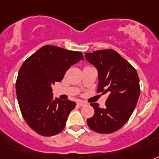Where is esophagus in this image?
Returning <instances> with one entry per match:
<instances>
[{
    "instance_id": "34e87169",
    "label": "esophagus",
    "mask_w": 159,
    "mask_h": 159,
    "mask_svg": "<svg viewBox=\"0 0 159 159\" xmlns=\"http://www.w3.org/2000/svg\"><path fill=\"white\" fill-rule=\"evenodd\" d=\"M86 104V102H83V101H78V102H77V105L80 107H83V106H85Z\"/></svg>"
}]
</instances>
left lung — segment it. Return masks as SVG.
<instances>
[{
	"label": "left lung",
	"instance_id": "8db88e82",
	"mask_svg": "<svg viewBox=\"0 0 159 159\" xmlns=\"http://www.w3.org/2000/svg\"><path fill=\"white\" fill-rule=\"evenodd\" d=\"M86 61L98 70L97 92L108 93L104 108L90 103L94 114L87 120L90 129L111 133L122 128L135 109L140 95L139 77L136 69L112 49L86 53Z\"/></svg>",
	"mask_w": 159,
	"mask_h": 159
}]
</instances>
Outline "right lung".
I'll return each mask as SVG.
<instances>
[{"label": "right lung", "mask_w": 159, "mask_h": 159, "mask_svg": "<svg viewBox=\"0 0 159 159\" xmlns=\"http://www.w3.org/2000/svg\"><path fill=\"white\" fill-rule=\"evenodd\" d=\"M82 52L45 45L24 61L16 94L24 120L39 135L50 137L64 129L76 102L53 98L52 86L61 82L71 65L83 61Z\"/></svg>", "instance_id": "add662e5"}]
</instances>
